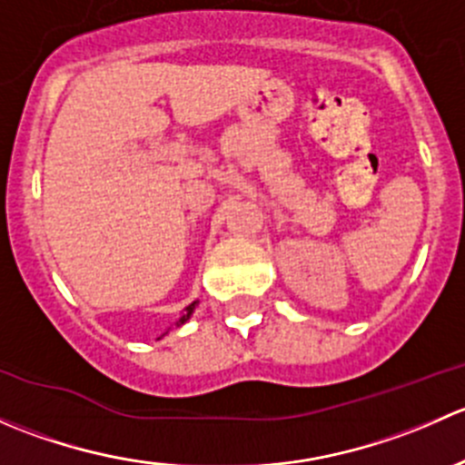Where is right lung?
<instances>
[{"label":"right lung","instance_id":"right-lung-1","mask_svg":"<svg viewBox=\"0 0 465 465\" xmlns=\"http://www.w3.org/2000/svg\"><path fill=\"white\" fill-rule=\"evenodd\" d=\"M195 306H198V302H193V303H191V306H186V308H184V315L180 317V322H177V326H182V323H184V322H189V317L193 315Z\"/></svg>","mask_w":465,"mask_h":465}]
</instances>
